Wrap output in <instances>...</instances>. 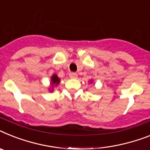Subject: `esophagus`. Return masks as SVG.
<instances>
[{"instance_id": "34e87169", "label": "esophagus", "mask_w": 150, "mask_h": 150, "mask_svg": "<svg viewBox=\"0 0 150 150\" xmlns=\"http://www.w3.org/2000/svg\"><path fill=\"white\" fill-rule=\"evenodd\" d=\"M70 77L72 78V79H77L78 77V75H77V73H75V72H71L70 73Z\"/></svg>"}]
</instances>
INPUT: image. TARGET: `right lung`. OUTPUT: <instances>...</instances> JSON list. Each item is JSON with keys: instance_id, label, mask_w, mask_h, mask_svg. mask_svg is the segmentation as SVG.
Returning <instances> with one entry per match:
<instances>
[{"instance_id": "1", "label": "right lung", "mask_w": 150, "mask_h": 150, "mask_svg": "<svg viewBox=\"0 0 150 150\" xmlns=\"http://www.w3.org/2000/svg\"><path fill=\"white\" fill-rule=\"evenodd\" d=\"M59 83V79L56 75H53L52 76V85H58Z\"/></svg>"}]
</instances>
